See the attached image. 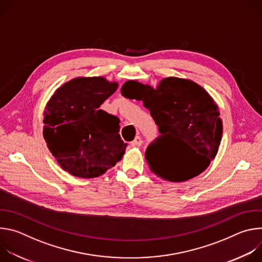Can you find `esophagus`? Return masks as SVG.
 <instances>
[{"label":"esophagus","mask_w":262,"mask_h":262,"mask_svg":"<svg viewBox=\"0 0 262 262\" xmlns=\"http://www.w3.org/2000/svg\"><path fill=\"white\" fill-rule=\"evenodd\" d=\"M143 144V141H142V138L140 137V136H137L136 138H135V140L132 142V145L133 146H136V147H139V146H141Z\"/></svg>","instance_id":"obj_1"}]
</instances>
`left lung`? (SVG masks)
Instances as JSON below:
<instances>
[{
    "instance_id": "1",
    "label": "left lung",
    "mask_w": 262,
    "mask_h": 262,
    "mask_svg": "<svg viewBox=\"0 0 262 262\" xmlns=\"http://www.w3.org/2000/svg\"><path fill=\"white\" fill-rule=\"evenodd\" d=\"M121 94L142 100L159 125L161 138L149 146L145 158L150 170L164 180L180 182L201 174L214 160L223 135L220 110L209 93L189 79L164 78L155 88L129 80L121 87ZM167 139L186 146L189 169L177 171L164 148Z\"/></svg>"
}]
</instances>
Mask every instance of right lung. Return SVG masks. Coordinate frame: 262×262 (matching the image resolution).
<instances>
[{
    "label": "right lung",
    "mask_w": 262,
    "mask_h": 262,
    "mask_svg": "<svg viewBox=\"0 0 262 262\" xmlns=\"http://www.w3.org/2000/svg\"><path fill=\"white\" fill-rule=\"evenodd\" d=\"M118 88L103 77H78L60 86L43 112V138L59 166L80 178H95L119 162L127 146L118 117L100 104Z\"/></svg>",
    "instance_id": "obj_1"
}]
</instances>
